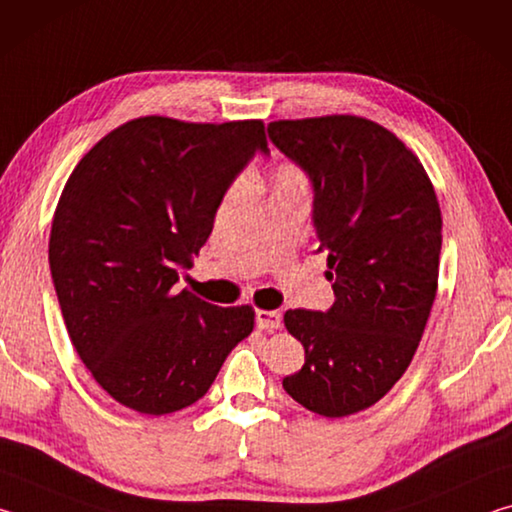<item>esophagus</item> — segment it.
Here are the masks:
<instances>
[{"mask_svg":"<svg viewBox=\"0 0 512 512\" xmlns=\"http://www.w3.org/2000/svg\"><path fill=\"white\" fill-rule=\"evenodd\" d=\"M255 320H257V327L259 329H277L282 325V314L280 311H266V309H257L255 314Z\"/></svg>","mask_w":512,"mask_h":512,"instance_id":"34e87169","label":"esophagus"}]
</instances>
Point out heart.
Wrapping results in <instances>:
<instances>
[{
  "instance_id": "heart-1",
  "label": "heart",
  "mask_w": 512,
  "mask_h": 512,
  "mask_svg": "<svg viewBox=\"0 0 512 512\" xmlns=\"http://www.w3.org/2000/svg\"><path fill=\"white\" fill-rule=\"evenodd\" d=\"M298 185H305V176H302V171L298 167H293V164H280V167L273 171V176H271L273 192H280V189H289V187H298Z\"/></svg>"
}]
</instances>
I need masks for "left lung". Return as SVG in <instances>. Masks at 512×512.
<instances>
[{
  "label": "left lung",
  "instance_id": "obj_1",
  "mask_svg": "<svg viewBox=\"0 0 512 512\" xmlns=\"http://www.w3.org/2000/svg\"><path fill=\"white\" fill-rule=\"evenodd\" d=\"M266 131L314 187L311 216L336 296L327 311L284 314L305 366L282 386L305 409L345 418L391 391L418 350L436 300L443 216L420 160L375 121L282 119Z\"/></svg>",
  "mask_w": 512,
  "mask_h": 512
}]
</instances>
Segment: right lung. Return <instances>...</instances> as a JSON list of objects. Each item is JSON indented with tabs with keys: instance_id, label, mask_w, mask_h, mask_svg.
<instances>
[{
	"instance_id": "obj_1",
	"label": "right lung",
	"mask_w": 512,
	"mask_h": 512,
	"mask_svg": "<svg viewBox=\"0 0 512 512\" xmlns=\"http://www.w3.org/2000/svg\"><path fill=\"white\" fill-rule=\"evenodd\" d=\"M268 155L259 119L126 121L83 155L51 223L49 266L65 327L110 397L146 415L192 406L253 332V307L178 289L228 187Z\"/></svg>"
}]
</instances>
